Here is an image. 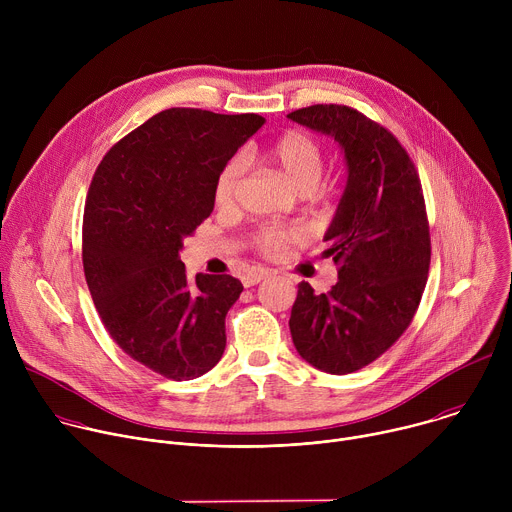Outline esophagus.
<instances>
[{"label": "esophagus", "instance_id": "34e87169", "mask_svg": "<svg viewBox=\"0 0 512 512\" xmlns=\"http://www.w3.org/2000/svg\"><path fill=\"white\" fill-rule=\"evenodd\" d=\"M271 269H259V271H251V273H247L245 277H243V285L245 287H253V285H257V283H261L263 279H267V277H271Z\"/></svg>", "mask_w": 512, "mask_h": 512}]
</instances>
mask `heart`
<instances>
[{
  "mask_svg": "<svg viewBox=\"0 0 512 512\" xmlns=\"http://www.w3.org/2000/svg\"><path fill=\"white\" fill-rule=\"evenodd\" d=\"M269 162H273L283 178L300 192H312L324 172V150L322 145L304 131H287L271 143L267 150ZM245 174V164L241 158H233L223 166L214 180V204L223 210L233 208L239 192L241 178ZM300 237L294 229L265 227L261 229L253 243L265 255L281 253L291 241Z\"/></svg>",
  "mask_w": 512,
  "mask_h": 512,
  "instance_id": "heart-1",
  "label": "heart"
}]
</instances>
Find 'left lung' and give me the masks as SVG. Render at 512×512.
<instances>
[{
  "label": "left lung",
  "instance_id": "8db88e82",
  "mask_svg": "<svg viewBox=\"0 0 512 512\" xmlns=\"http://www.w3.org/2000/svg\"><path fill=\"white\" fill-rule=\"evenodd\" d=\"M344 152L346 186L324 233L340 267L328 294L298 285L289 330L318 371L348 375L379 358L411 324L429 271V225L421 182L401 143L346 105L289 113Z\"/></svg>",
  "mask_w": 512,
  "mask_h": 512
}]
</instances>
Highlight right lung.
<instances>
[{
    "label": "right lung",
    "instance_id": "right-lung-1",
    "mask_svg": "<svg viewBox=\"0 0 512 512\" xmlns=\"http://www.w3.org/2000/svg\"><path fill=\"white\" fill-rule=\"evenodd\" d=\"M265 123L261 115L166 109L99 164L83 221V265L97 312L133 360L190 381L221 360L225 318L243 285L186 275L182 241L214 208V180Z\"/></svg>",
    "mask_w": 512,
    "mask_h": 512
}]
</instances>
